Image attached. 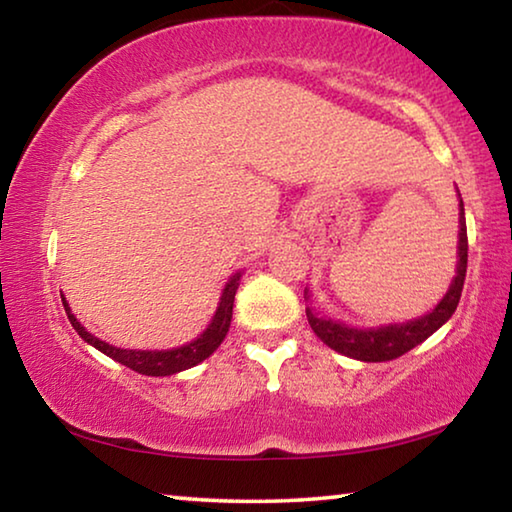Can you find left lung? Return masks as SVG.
<instances>
[{
    "label": "left lung",
    "mask_w": 512,
    "mask_h": 512,
    "mask_svg": "<svg viewBox=\"0 0 512 512\" xmlns=\"http://www.w3.org/2000/svg\"><path fill=\"white\" fill-rule=\"evenodd\" d=\"M461 212H458V264H456V277L452 280V287L445 293V298L438 302L436 309L429 311L427 316L409 320L402 325H384V327H372V329H357L339 323L332 318H318L314 311L307 307V320L316 336L329 348L345 354L350 359L359 361H391L402 357L415 345H420L424 339L436 332L438 327H443L458 307L461 300L465 273H467V225H465V210L463 201L458 203ZM307 298V291H305Z\"/></svg>",
    "instance_id": "8db88e82"
}]
</instances>
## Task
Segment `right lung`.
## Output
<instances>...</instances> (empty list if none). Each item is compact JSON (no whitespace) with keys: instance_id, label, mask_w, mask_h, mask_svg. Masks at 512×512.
Here are the masks:
<instances>
[{"instance_id":"1","label":"right lung","mask_w":512,"mask_h":512,"mask_svg":"<svg viewBox=\"0 0 512 512\" xmlns=\"http://www.w3.org/2000/svg\"><path fill=\"white\" fill-rule=\"evenodd\" d=\"M239 280H241V273H235L230 277V282L225 284L219 309H216L212 323L207 325L205 332L198 336L196 341L183 345V348H173V350H155L153 352V350L115 348V345H110L106 341L97 339V336H92L88 329H85L79 320H76V316L72 314V309H69L65 298H63V307H65L69 323H72V327L79 332V336L85 343L94 345V348L101 350L103 354H108L110 359L119 361L121 366L140 372V375L167 377V375H176V372H180V370L194 368L196 363L205 361L216 348H219L221 341L225 339V334H228V329H230L232 305H235V293L239 289Z\"/></svg>"}]
</instances>
